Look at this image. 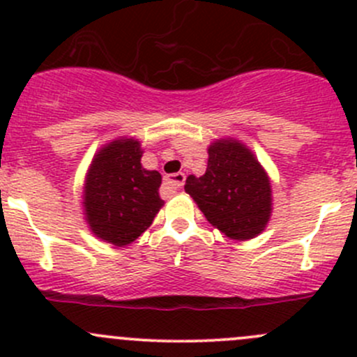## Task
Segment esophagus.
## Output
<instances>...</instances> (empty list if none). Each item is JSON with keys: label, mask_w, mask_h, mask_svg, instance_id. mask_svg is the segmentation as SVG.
Masks as SVG:
<instances>
[{"label": "esophagus", "mask_w": 357, "mask_h": 357, "mask_svg": "<svg viewBox=\"0 0 357 357\" xmlns=\"http://www.w3.org/2000/svg\"><path fill=\"white\" fill-rule=\"evenodd\" d=\"M183 185H185V174L183 172H176V174L167 176V179H165V186L172 192L183 188Z\"/></svg>", "instance_id": "1"}]
</instances>
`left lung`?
<instances>
[{"mask_svg":"<svg viewBox=\"0 0 357 357\" xmlns=\"http://www.w3.org/2000/svg\"><path fill=\"white\" fill-rule=\"evenodd\" d=\"M204 176H188L185 192L205 219L228 238L245 242L261 235L273 212L271 179L250 149L235 138H219L207 149Z\"/></svg>","mask_w":357,"mask_h":357,"instance_id":"8db88e82","label":"left lung"}]
</instances>
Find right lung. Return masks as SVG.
<instances>
[{
    "instance_id": "add662e5",
    "label": "right lung",
    "mask_w": 357,
    "mask_h": 357,
    "mask_svg": "<svg viewBox=\"0 0 357 357\" xmlns=\"http://www.w3.org/2000/svg\"><path fill=\"white\" fill-rule=\"evenodd\" d=\"M142 143L121 136L93 157L82 186V212L96 238L126 247L145 233L164 205L162 176L142 165Z\"/></svg>"
}]
</instances>
